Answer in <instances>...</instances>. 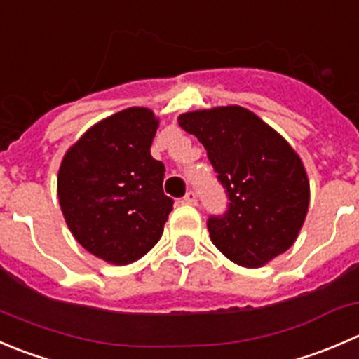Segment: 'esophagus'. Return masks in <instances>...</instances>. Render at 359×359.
Wrapping results in <instances>:
<instances>
[{
    "instance_id": "34e87169",
    "label": "esophagus",
    "mask_w": 359,
    "mask_h": 359,
    "mask_svg": "<svg viewBox=\"0 0 359 359\" xmlns=\"http://www.w3.org/2000/svg\"><path fill=\"white\" fill-rule=\"evenodd\" d=\"M184 203L187 205H196L198 203V196L194 191H187L186 196H184Z\"/></svg>"
}]
</instances>
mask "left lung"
Instances as JSON below:
<instances>
[{
  "label": "left lung",
  "instance_id": "left-lung-1",
  "mask_svg": "<svg viewBox=\"0 0 359 359\" xmlns=\"http://www.w3.org/2000/svg\"><path fill=\"white\" fill-rule=\"evenodd\" d=\"M179 126L203 144L228 196L224 215H210L214 245L233 263L259 268L297 240L311 200L300 156L256 114L242 107L187 112Z\"/></svg>",
  "mask_w": 359,
  "mask_h": 359
}]
</instances>
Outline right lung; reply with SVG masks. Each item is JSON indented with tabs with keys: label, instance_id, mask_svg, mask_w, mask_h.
Returning a JSON list of instances; mask_svg holds the SVG:
<instances>
[{
	"label": "right lung",
	"instance_id": "right-lung-1",
	"mask_svg": "<svg viewBox=\"0 0 359 359\" xmlns=\"http://www.w3.org/2000/svg\"><path fill=\"white\" fill-rule=\"evenodd\" d=\"M159 126L144 107L100 121L66 151L57 173L62 215L76 242L100 259L128 264L161 238L173 208L165 165L151 156Z\"/></svg>",
	"mask_w": 359,
	"mask_h": 359
}]
</instances>
